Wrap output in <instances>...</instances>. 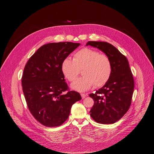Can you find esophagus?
<instances>
[{
    "label": "esophagus",
    "mask_w": 154,
    "mask_h": 154,
    "mask_svg": "<svg viewBox=\"0 0 154 154\" xmlns=\"http://www.w3.org/2000/svg\"><path fill=\"white\" fill-rule=\"evenodd\" d=\"M81 96H82V99H84V98H85V97H86V96H87V94H86L81 93Z\"/></svg>",
    "instance_id": "obj_1"
}]
</instances>
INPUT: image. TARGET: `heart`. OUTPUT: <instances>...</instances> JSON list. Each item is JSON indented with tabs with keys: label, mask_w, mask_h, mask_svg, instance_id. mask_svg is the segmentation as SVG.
Listing matches in <instances>:
<instances>
[{
	"label": "heart",
	"mask_w": 154,
	"mask_h": 154,
	"mask_svg": "<svg viewBox=\"0 0 154 154\" xmlns=\"http://www.w3.org/2000/svg\"><path fill=\"white\" fill-rule=\"evenodd\" d=\"M82 69L83 77L72 85L74 90L83 92L94 85L100 87L110 78L112 64L109 58L104 54L88 48H83L74 54L73 60L64 58L61 64V70L66 79L74 82Z\"/></svg>",
	"instance_id": "obj_1"
}]
</instances>
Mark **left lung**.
Listing matches in <instances>:
<instances>
[{"label": "left lung", "instance_id": "8db88e82", "mask_svg": "<svg viewBox=\"0 0 154 154\" xmlns=\"http://www.w3.org/2000/svg\"><path fill=\"white\" fill-rule=\"evenodd\" d=\"M90 45L103 52L110 59L112 72L105 85L89 96L94 101L90 112L91 118L100 124H113L128 110L134 90V79L127 58L106 42L88 41Z\"/></svg>", "mask_w": 154, "mask_h": 154}]
</instances>
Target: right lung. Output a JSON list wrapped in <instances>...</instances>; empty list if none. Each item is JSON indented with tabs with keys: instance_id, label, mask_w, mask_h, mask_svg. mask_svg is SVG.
Returning <instances> with one entry per match:
<instances>
[{
	"instance_id": "1",
	"label": "right lung",
	"mask_w": 154,
	"mask_h": 154,
	"mask_svg": "<svg viewBox=\"0 0 154 154\" xmlns=\"http://www.w3.org/2000/svg\"><path fill=\"white\" fill-rule=\"evenodd\" d=\"M79 46L71 42L46 44L26 65L22 77L23 93L31 114L43 125H62L68 118L72 105L82 99L78 92L69 91L61 70L63 60Z\"/></svg>"
}]
</instances>
